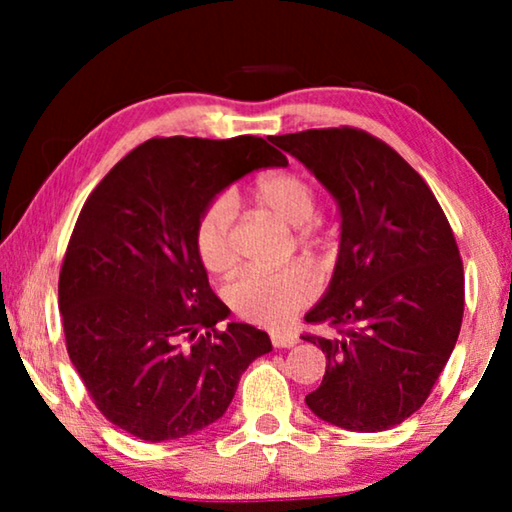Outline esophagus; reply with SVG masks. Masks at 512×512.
<instances>
[{
  "label": "esophagus",
  "instance_id": "obj_1",
  "mask_svg": "<svg viewBox=\"0 0 512 512\" xmlns=\"http://www.w3.org/2000/svg\"><path fill=\"white\" fill-rule=\"evenodd\" d=\"M271 343L275 345V348H293V345L298 343V336L273 332V334H271Z\"/></svg>",
  "mask_w": 512,
  "mask_h": 512
}]
</instances>
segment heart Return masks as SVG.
Here are the masks:
<instances>
[{"instance_id":"1","label":"heart","mask_w":512,"mask_h":512,"mask_svg":"<svg viewBox=\"0 0 512 512\" xmlns=\"http://www.w3.org/2000/svg\"><path fill=\"white\" fill-rule=\"evenodd\" d=\"M253 201L277 221L296 230V241L309 253L325 255L329 248L325 221L316 216V189L293 171H273L253 185ZM194 250L210 273H223L235 264V207L228 196H214L194 223ZM320 282L305 264L280 271H244L225 284V300L239 318L266 327L284 323L318 298Z\"/></svg>"}]
</instances>
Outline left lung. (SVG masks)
Instances as JSON below:
<instances>
[{"label":"left lung","mask_w":512,"mask_h":512,"mask_svg":"<svg viewBox=\"0 0 512 512\" xmlns=\"http://www.w3.org/2000/svg\"><path fill=\"white\" fill-rule=\"evenodd\" d=\"M341 207V253L302 339L327 357L305 402L350 431H386L427 402L463 323L465 277L443 207L393 146L361 128L277 135Z\"/></svg>","instance_id":"1"}]
</instances>
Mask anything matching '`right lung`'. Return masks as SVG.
<instances>
[{
	"label": "right lung",
	"instance_id": "add662e5",
	"mask_svg": "<svg viewBox=\"0 0 512 512\" xmlns=\"http://www.w3.org/2000/svg\"><path fill=\"white\" fill-rule=\"evenodd\" d=\"M287 158L262 137H153L92 189L58 277L67 354L85 391L131 436L183 438L219 420L268 334L230 314L194 250L203 207Z\"/></svg>",
	"mask_w": 512,
	"mask_h": 512
}]
</instances>
